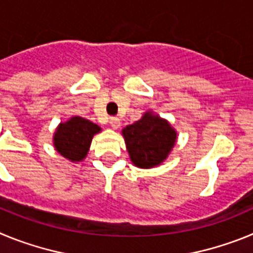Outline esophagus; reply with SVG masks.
Masks as SVG:
<instances>
[{
  "mask_svg": "<svg viewBox=\"0 0 253 253\" xmlns=\"http://www.w3.org/2000/svg\"><path fill=\"white\" fill-rule=\"evenodd\" d=\"M110 125L113 129L120 128V119H118V118H110Z\"/></svg>",
  "mask_w": 253,
  "mask_h": 253,
  "instance_id": "obj_1",
  "label": "esophagus"
}]
</instances>
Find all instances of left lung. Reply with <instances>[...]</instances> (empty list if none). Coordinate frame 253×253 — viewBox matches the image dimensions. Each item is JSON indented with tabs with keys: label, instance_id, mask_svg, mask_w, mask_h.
I'll list each match as a JSON object with an SVG mask.
<instances>
[{
	"label": "left lung",
	"instance_id": "left-lung-1",
	"mask_svg": "<svg viewBox=\"0 0 253 253\" xmlns=\"http://www.w3.org/2000/svg\"><path fill=\"white\" fill-rule=\"evenodd\" d=\"M131 162L139 169H152L166 160L173 148L177 133L167 120L152 111L123 129Z\"/></svg>",
	"mask_w": 253,
	"mask_h": 253
}]
</instances>
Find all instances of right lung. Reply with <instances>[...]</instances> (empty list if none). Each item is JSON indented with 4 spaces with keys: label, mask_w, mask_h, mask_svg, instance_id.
I'll use <instances>...</instances> for the list:
<instances>
[{
    "label": "right lung",
    "mask_w": 253,
    "mask_h": 253,
    "mask_svg": "<svg viewBox=\"0 0 253 253\" xmlns=\"http://www.w3.org/2000/svg\"><path fill=\"white\" fill-rule=\"evenodd\" d=\"M101 128L81 116H72L68 122L60 123L53 137L54 147L67 160L80 162L87 156L95 134Z\"/></svg>",
    "instance_id": "add662e5"
}]
</instances>
